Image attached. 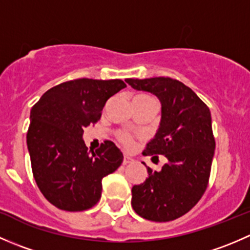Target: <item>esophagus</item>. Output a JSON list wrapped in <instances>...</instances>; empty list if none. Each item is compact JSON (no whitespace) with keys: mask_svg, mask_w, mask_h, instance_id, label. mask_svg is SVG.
Wrapping results in <instances>:
<instances>
[{"mask_svg":"<svg viewBox=\"0 0 250 250\" xmlns=\"http://www.w3.org/2000/svg\"><path fill=\"white\" fill-rule=\"evenodd\" d=\"M132 162H134V160H133L130 156H128V155L123 156V165H129V163H132Z\"/></svg>","mask_w":250,"mask_h":250,"instance_id":"34e87169","label":"esophagus"}]
</instances>
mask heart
I'll use <instances>...</instances> for the list:
<instances>
[{"label": "heart", "instance_id": "1", "mask_svg": "<svg viewBox=\"0 0 250 250\" xmlns=\"http://www.w3.org/2000/svg\"><path fill=\"white\" fill-rule=\"evenodd\" d=\"M135 98H152V97L146 94H139ZM116 135H117V139L120 140V143H122L125 147H132V146L134 145V139H133V137L130 135V133L125 132V130H118V132L116 133Z\"/></svg>", "mask_w": 250, "mask_h": 250}]
</instances>
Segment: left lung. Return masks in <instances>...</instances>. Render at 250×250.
Returning a JSON list of instances; mask_svg holds the SVG:
<instances>
[{
  "label": "left lung",
  "mask_w": 250,
  "mask_h": 250,
  "mask_svg": "<svg viewBox=\"0 0 250 250\" xmlns=\"http://www.w3.org/2000/svg\"><path fill=\"white\" fill-rule=\"evenodd\" d=\"M125 82L160 99V128L143 155H165L168 160L160 172L147 167L148 178L132 188V207L147 220H175L197 204L208 186L215 150L210 111L178 80L127 78Z\"/></svg>",
  "instance_id": "obj_1"
}]
</instances>
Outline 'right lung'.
<instances>
[{"label": "right lung", "instance_id": "add662e5", "mask_svg": "<svg viewBox=\"0 0 250 250\" xmlns=\"http://www.w3.org/2000/svg\"><path fill=\"white\" fill-rule=\"evenodd\" d=\"M127 87L122 80H78L47 90L32 106L27 148L32 174L48 202L82 211L102 197V180L121 166L123 155L110 140L88 151L83 129L102 117L107 100Z\"/></svg>", "mask_w": 250, "mask_h": 250}]
</instances>
